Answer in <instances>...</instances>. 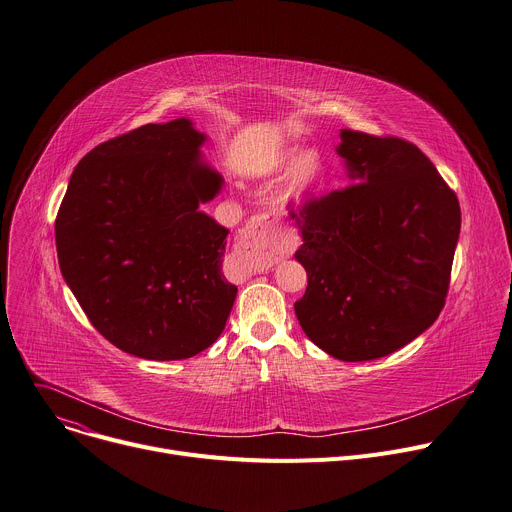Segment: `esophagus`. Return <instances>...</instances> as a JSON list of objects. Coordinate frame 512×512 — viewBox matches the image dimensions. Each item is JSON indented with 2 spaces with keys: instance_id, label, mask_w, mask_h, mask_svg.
<instances>
[{
  "instance_id": "34e87169",
  "label": "esophagus",
  "mask_w": 512,
  "mask_h": 512,
  "mask_svg": "<svg viewBox=\"0 0 512 512\" xmlns=\"http://www.w3.org/2000/svg\"><path fill=\"white\" fill-rule=\"evenodd\" d=\"M276 247V232H274V224L269 222V218L265 214L253 216L247 226L241 232V238H238V253H241L247 263V274H253V263L257 261V257H263L265 253H271ZM257 269V267H255Z\"/></svg>"
}]
</instances>
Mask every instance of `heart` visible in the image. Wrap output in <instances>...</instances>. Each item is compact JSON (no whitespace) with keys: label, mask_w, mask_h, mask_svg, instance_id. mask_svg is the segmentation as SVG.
<instances>
[{"label":"heart","mask_w":512,"mask_h":512,"mask_svg":"<svg viewBox=\"0 0 512 512\" xmlns=\"http://www.w3.org/2000/svg\"><path fill=\"white\" fill-rule=\"evenodd\" d=\"M294 158V150L284 152L278 160L276 166H284ZM323 177V162L315 152H306L302 154L290 168L288 175V185H286V197L298 199L304 193H309Z\"/></svg>","instance_id":"obj_1"}]
</instances>
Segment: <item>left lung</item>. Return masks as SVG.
I'll return each instance as SVG.
<instances>
[{"label":"left lung","instance_id":"obj_1","mask_svg":"<svg viewBox=\"0 0 512 512\" xmlns=\"http://www.w3.org/2000/svg\"><path fill=\"white\" fill-rule=\"evenodd\" d=\"M337 154L354 183L290 210L309 278L294 311L323 352L364 362L410 344L440 315L461 210L412 142L342 129Z\"/></svg>","mask_w":512,"mask_h":512}]
</instances>
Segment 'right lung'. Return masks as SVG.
I'll use <instances>...</instances> for the list:
<instances>
[{
    "label": "right lung",
    "mask_w": 512,
    "mask_h": 512,
    "mask_svg": "<svg viewBox=\"0 0 512 512\" xmlns=\"http://www.w3.org/2000/svg\"><path fill=\"white\" fill-rule=\"evenodd\" d=\"M185 117L90 150L55 220L63 280L94 329L146 360H185L224 331L236 286L222 274L228 230L199 203L222 177Z\"/></svg>",
    "instance_id": "1"
}]
</instances>
